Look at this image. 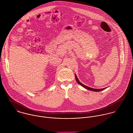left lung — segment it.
Here are the masks:
<instances>
[{
	"instance_id": "8db88e82",
	"label": "left lung",
	"mask_w": 133,
	"mask_h": 133,
	"mask_svg": "<svg viewBox=\"0 0 133 133\" xmlns=\"http://www.w3.org/2000/svg\"><path fill=\"white\" fill-rule=\"evenodd\" d=\"M75 78H76V81L77 82L80 84V85H81L82 87H83L84 88L86 89L87 90H90V91H94V92H100V91H103L104 90H105V89H107V88H103V89H93V88H90V87H89L87 85H84L83 84H82L81 82H80L79 80V79H78L77 78V76L76 75V74H75Z\"/></svg>"
}]
</instances>
